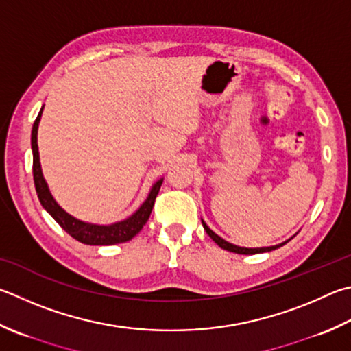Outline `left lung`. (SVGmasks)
I'll return each instance as SVG.
<instances>
[{
  "label": "left lung",
  "mask_w": 351,
  "mask_h": 351,
  "mask_svg": "<svg viewBox=\"0 0 351 351\" xmlns=\"http://www.w3.org/2000/svg\"><path fill=\"white\" fill-rule=\"evenodd\" d=\"M202 221V219H201ZM202 227L204 230L207 232V234L210 238H212L216 244H218L221 248H224V250L227 252H233V253H238V254H254V253H265V252H271V250H276V248L282 247L284 244H287L290 239H287L284 242H281V244H276V245H270V247H258V248H247V247H239V245H234V244H230V242H227L226 239H222L221 237H218L213 230H210V227L206 224V222L202 221Z\"/></svg>",
  "instance_id": "1"
}]
</instances>
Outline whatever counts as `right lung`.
<instances>
[{"mask_svg":"<svg viewBox=\"0 0 351 351\" xmlns=\"http://www.w3.org/2000/svg\"><path fill=\"white\" fill-rule=\"evenodd\" d=\"M44 106L41 107L40 113L32 127V154H34V181H35V189L38 199H40L41 206L46 208V212L52 216V218L58 222V224L64 228V230L70 234V237L75 238L76 241L82 242V244L87 245H113V244H121V242L130 241L133 237L141 232V228L145 226L149 216L152 213V208H154L155 199L158 196L159 189H161L162 178L158 180L154 186L150 189L149 196L145 197V201L141 204L135 213L130 215L129 218L123 221L113 222L109 226H99L93 224V222H84L75 216L69 215L64 208H62L58 202L55 201L49 190V186L46 180L43 176L41 170V162H40V152H38V125H40L41 114H43Z\"/></svg>","mask_w":351,"mask_h":351,"instance_id":"obj_1","label":"right lung"}]
</instances>
